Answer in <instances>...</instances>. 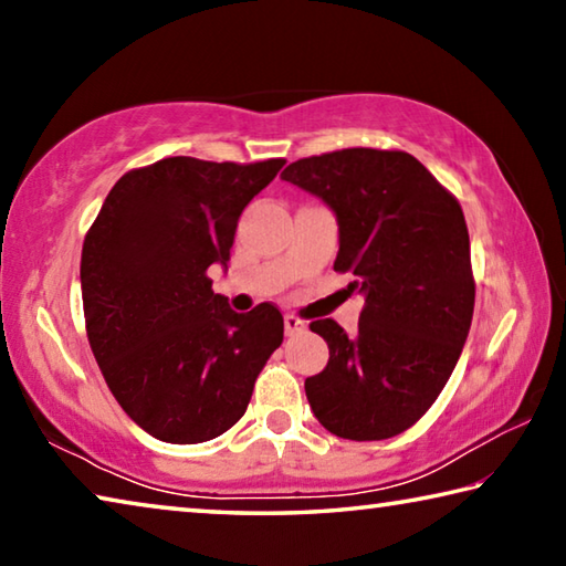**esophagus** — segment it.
Masks as SVG:
<instances>
[{"label": "esophagus", "instance_id": "obj_1", "mask_svg": "<svg viewBox=\"0 0 566 566\" xmlns=\"http://www.w3.org/2000/svg\"><path fill=\"white\" fill-rule=\"evenodd\" d=\"M304 327H306V324H304L300 317H294V314H286V317H284V332H286V337H294V334H302Z\"/></svg>", "mask_w": 566, "mask_h": 566}]
</instances>
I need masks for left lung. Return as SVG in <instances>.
Masks as SVG:
<instances>
[{"label": "left lung", "instance_id": "1", "mask_svg": "<svg viewBox=\"0 0 566 566\" xmlns=\"http://www.w3.org/2000/svg\"><path fill=\"white\" fill-rule=\"evenodd\" d=\"M284 181L337 214L334 272L364 296L357 337L310 324L329 361L304 381L324 429L354 442L397 437L452 377L474 314L469 232L457 197L401 149L352 147L292 161Z\"/></svg>", "mask_w": 566, "mask_h": 566}]
</instances>
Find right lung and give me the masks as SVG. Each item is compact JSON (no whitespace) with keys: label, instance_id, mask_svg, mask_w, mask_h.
<instances>
[{"label":"right lung","instance_id":"add662e5","mask_svg":"<svg viewBox=\"0 0 566 566\" xmlns=\"http://www.w3.org/2000/svg\"><path fill=\"white\" fill-rule=\"evenodd\" d=\"M282 167L167 157L129 169L84 237L92 354L119 407L161 442L199 444L234 427L284 339L274 304L237 314L207 274L227 264L244 207Z\"/></svg>","mask_w":566,"mask_h":566}]
</instances>
